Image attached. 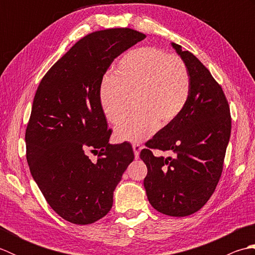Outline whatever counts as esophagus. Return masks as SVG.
Listing matches in <instances>:
<instances>
[{
    "label": "esophagus",
    "mask_w": 255,
    "mask_h": 255,
    "mask_svg": "<svg viewBox=\"0 0 255 255\" xmlns=\"http://www.w3.org/2000/svg\"><path fill=\"white\" fill-rule=\"evenodd\" d=\"M132 149H133V152H134V158L138 159L139 158V153H140V151H141L142 147L139 143H133L132 144Z\"/></svg>",
    "instance_id": "obj_1"
}]
</instances>
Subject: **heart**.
<instances>
[{"instance_id":"1","label":"heart","mask_w":255,"mask_h":255,"mask_svg":"<svg viewBox=\"0 0 255 255\" xmlns=\"http://www.w3.org/2000/svg\"><path fill=\"white\" fill-rule=\"evenodd\" d=\"M189 92L191 79L180 57L143 47L119 59L114 77L102 82L99 100L107 121L116 124L127 111L128 96L135 97L137 111L119 122L115 137L119 141L137 142L156 126L174 121L185 107Z\"/></svg>"}]
</instances>
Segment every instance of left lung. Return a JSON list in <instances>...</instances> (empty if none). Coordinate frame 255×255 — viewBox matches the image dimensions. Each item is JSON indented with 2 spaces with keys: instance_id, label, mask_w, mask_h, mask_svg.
<instances>
[{
  "instance_id": "8db88e82",
  "label": "left lung",
  "mask_w": 255,
  "mask_h": 255,
  "mask_svg": "<svg viewBox=\"0 0 255 255\" xmlns=\"http://www.w3.org/2000/svg\"><path fill=\"white\" fill-rule=\"evenodd\" d=\"M191 79L185 107L156 132L140 152L148 167L143 185L149 203L160 213L185 217L196 213L215 192L224 167L231 132L228 101L208 69L192 52L172 42ZM152 148L172 150L154 157Z\"/></svg>"
}]
</instances>
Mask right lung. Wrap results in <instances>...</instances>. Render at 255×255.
<instances>
[{
	"instance_id": "obj_1",
	"label": "right lung",
	"mask_w": 255,
	"mask_h": 255,
	"mask_svg": "<svg viewBox=\"0 0 255 255\" xmlns=\"http://www.w3.org/2000/svg\"><path fill=\"white\" fill-rule=\"evenodd\" d=\"M144 38L130 28L92 32L53 64L36 91L26 158L47 203L69 223L89 225L107 215L134 158L130 143L108 142L112 129L99 92L114 59ZM89 152L98 160L92 161Z\"/></svg>"
}]
</instances>
